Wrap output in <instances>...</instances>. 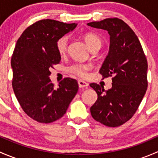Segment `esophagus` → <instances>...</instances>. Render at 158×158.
Wrapping results in <instances>:
<instances>
[{"label": "esophagus", "instance_id": "1", "mask_svg": "<svg viewBox=\"0 0 158 158\" xmlns=\"http://www.w3.org/2000/svg\"><path fill=\"white\" fill-rule=\"evenodd\" d=\"M78 84H79V88H87L89 86V84L83 80H79Z\"/></svg>", "mask_w": 158, "mask_h": 158}]
</instances>
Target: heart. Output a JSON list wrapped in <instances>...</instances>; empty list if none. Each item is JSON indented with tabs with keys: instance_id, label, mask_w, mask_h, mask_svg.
Segmentation results:
<instances>
[{
	"instance_id": "obj_1",
	"label": "heart",
	"mask_w": 158,
	"mask_h": 158,
	"mask_svg": "<svg viewBox=\"0 0 158 158\" xmlns=\"http://www.w3.org/2000/svg\"><path fill=\"white\" fill-rule=\"evenodd\" d=\"M83 40L85 44L88 46L89 49L91 51H98L102 47V40L93 33H86L83 35ZM56 50L59 54L63 56L66 54L68 48V37L66 36H62L56 41ZM90 69V66L86 64H80L76 63L70 66L68 68V70L71 73L76 75L80 77H85L87 75V72Z\"/></svg>"
}]
</instances>
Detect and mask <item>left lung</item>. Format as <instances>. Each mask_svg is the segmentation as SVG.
<instances>
[{
  "label": "left lung",
  "instance_id": "8db88e82",
  "mask_svg": "<svg viewBox=\"0 0 158 158\" xmlns=\"http://www.w3.org/2000/svg\"><path fill=\"white\" fill-rule=\"evenodd\" d=\"M88 25L110 35L109 52L99 73L103 79L112 76L109 90L90 84L98 95L91 114L106 126H120L135 114L147 90V58L135 32L121 19L107 18Z\"/></svg>",
  "mask_w": 158,
  "mask_h": 158
}]
</instances>
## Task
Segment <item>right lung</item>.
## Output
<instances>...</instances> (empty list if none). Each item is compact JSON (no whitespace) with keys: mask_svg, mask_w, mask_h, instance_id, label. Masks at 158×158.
Wrapping results in <instances>:
<instances>
[{"mask_svg":"<svg viewBox=\"0 0 158 158\" xmlns=\"http://www.w3.org/2000/svg\"><path fill=\"white\" fill-rule=\"evenodd\" d=\"M77 24L46 19L28 27L17 40L11 57L12 86L22 109L40 123L63 117L79 89L76 79L65 78L55 87L49 68L60 63L56 41Z\"/></svg>","mask_w":158,"mask_h":158,"instance_id":"add662e5","label":"right lung"}]
</instances>
